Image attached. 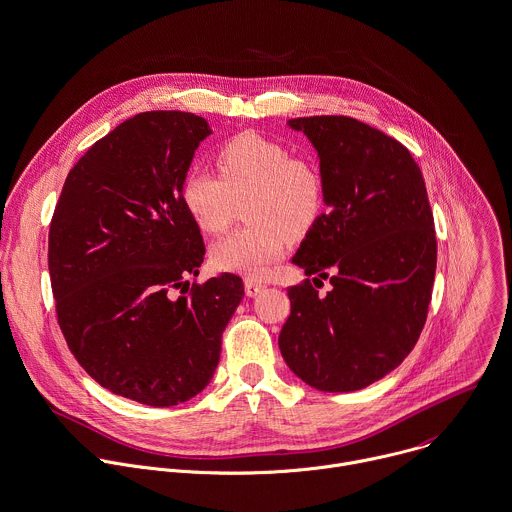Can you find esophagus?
Segmentation results:
<instances>
[{"instance_id":"34e87169","label":"esophagus","mask_w":512,"mask_h":512,"mask_svg":"<svg viewBox=\"0 0 512 512\" xmlns=\"http://www.w3.org/2000/svg\"><path fill=\"white\" fill-rule=\"evenodd\" d=\"M263 289H265V285L261 281L245 279V293H247V297H257Z\"/></svg>"}]
</instances>
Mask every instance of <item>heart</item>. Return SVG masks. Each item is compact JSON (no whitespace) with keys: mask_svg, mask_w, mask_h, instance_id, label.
I'll return each instance as SVG.
<instances>
[{"mask_svg":"<svg viewBox=\"0 0 512 512\" xmlns=\"http://www.w3.org/2000/svg\"><path fill=\"white\" fill-rule=\"evenodd\" d=\"M219 177L191 169L181 181V203L205 233H223L237 201L251 195L245 219L251 223L211 249L217 269L249 279L267 277L293 237L309 233L325 209V181L319 169L259 133L227 139L215 153Z\"/></svg>","mask_w":512,"mask_h":512,"instance_id":"1","label":"heart"}]
</instances>
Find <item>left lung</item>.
<instances>
[{
	"mask_svg": "<svg viewBox=\"0 0 512 512\" xmlns=\"http://www.w3.org/2000/svg\"><path fill=\"white\" fill-rule=\"evenodd\" d=\"M287 125L317 149L329 207L293 263L334 289L321 298L309 279L287 289L279 349L317 391H359L405 361L427 321L437 237L425 179L405 145L353 117Z\"/></svg>",
	"mask_w": 512,
	"mask_h": 512,
	"instance_id": "1",
	"label": "left lung"
}]
</instances>
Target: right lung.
Listing matches in <instances>:
<instances>
[{
	"mask_svg": "<svg viewBox=\"0 0 512 512\" xmlns=\"http://www.w3.org/2000/svg\"><path fill=\"white\" fill-rule=\"evenodd\" d=\"M207 135L209 123L185 111L123 121L69 171L49 227L69 351L101 387L149 407L185 403L209 385L245 295L233 273L176 295L205 255L179 191Z\"/></svg>",
	"mask_w": 512,
	"mask_h": 512,
	"instance_id": "1",
	"label": "right lung"
}]
</instances>
